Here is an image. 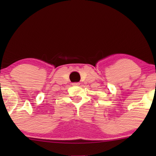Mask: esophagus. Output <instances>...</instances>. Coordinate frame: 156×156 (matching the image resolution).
<instances>
[{"label":"esophagus","instance_id":"obj_1","mask_svg":"<svg viewBox=\"0 0 156 156\" xmlns=\"http://www.w3.org/2000/svg\"><path fill=\"white\" fill-rule=\"evenodd\" d=\"M72 84L74 85V86H79V85L80 84V82H74V83H72Z\"/></svg>","mask_w":156,"mask_h":156}]
</instances>
